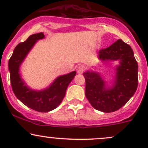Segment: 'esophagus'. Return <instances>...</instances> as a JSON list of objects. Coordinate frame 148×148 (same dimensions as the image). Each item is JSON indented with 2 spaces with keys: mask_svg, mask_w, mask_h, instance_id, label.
<instances>
[{
  "mask_svg": "<svg viewBox=\"0 0 148 148\" xmlns=\"http://www.w3.org/2000/svg\"><path fill=\"white\" fill-rule=\"evenodd\" d=\"M85 69H86L85 66L80 65L78 67V68H77V73H79V74H83V73L84 72Z\"/></svg>",
  "mask_w": 148,
  "mask_h": 148,
  "instance_id": "34e87169",
  "label": "esophagus"
}]
</instances>
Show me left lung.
Listing matches in <instances>:
<instances>
[{"mask_svg":"<svg viewBox=\"0 0 148 148\" xmlns=\"http://www.w3.org/2000/svg\"><path fill=\"white\" fill-rule=\"evenodd\" d=\"M102 62L118 61L114 67L115 76L106 81L99 72L86 71V96L96 110L111 113L120 109L134 95L138 86V66L130 45L118 40L98 53Z\"/></svg>","mask_w":148,"mask_h":148,"instance_id":"1","label":"left lung"}]
</instances>
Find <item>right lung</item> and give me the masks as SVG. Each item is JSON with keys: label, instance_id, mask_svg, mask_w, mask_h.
I'll list each match as a JSON object with an SVG mask.
<instances>
[{"label": "right lung", "instance_id": "1", "mask_svg": "<svg viewBox=\"0 0 148 148\" xmlns=\"http://www.w3.org/2000/svg\"><path fill=\"white\" fill-rule=\"evenodd\" d=\"M43 33L30 35L24 42L15 47L8 62L12 88L16 98L30 108L39 112H49L62 102L69 84L76 76V71L58 76L49 86L42 90L30 88L22 79L20 68L37 41L45 38Z\"/></svg>", "mask_w": 148, "mask_h": 148}]
</instances>
